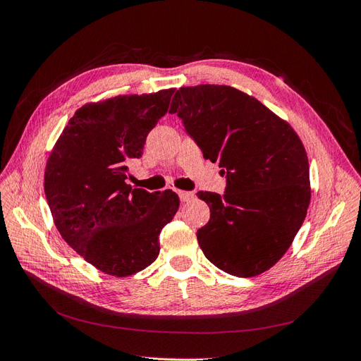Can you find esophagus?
Listing matches in <instances>:
<instances>
[{
    "label": "esophagus",
    "mask_w": 361,
    "mask_h": 361,
    "mask_svg": "<svg viewBox=\"0 0 361 361\" xmlns=\"http://www.w3.org/2000/svg\"><path fill=\"white\" fill-rule=\"evenodd\" d=\"M178 195H179V199L182 202H190L194 197L192 192H190V191H180V190L178 191Z\"/></svg>",
    "instance_id": "obj_1"
}]
</instances>
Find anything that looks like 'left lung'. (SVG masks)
Listing matches in <instances>:
<instances>
[{"mask_svg":"<svg viewBox=\"0 0 361 361\" xmlns=\"http://www.w3.org/2000/svg\"><path fill=\"white\" fill-rule=\"evenodd\" d=\"M170 113L227 178L223 195L197 194L211 209L197 231L204 256L236 277L268 271L290 247L310 203L302 141L286 120L231 85L180 87Z\"/></svg>","mask_w":361,"mask_h":361,"instance_id":"8db88e82","label":"left lung"}]
</instances>
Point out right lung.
<instances>
[{
  "mask_svg": "<svg viewBox=\"0 0 361 361\" xmlns=\"http://www.w3.org/2000/svg\"><path fill=\"white\" fill-rule=\"evenodd\" d=\"M174 89L120 94L75 111L45 169V195L57 231L105 274L128 277L159 255V233L179 209L176 192L126 183L128 164L167 113Z\"/></svg>",
  "mask_w": 361,
  "mask_h": 361,
  "instance_id": "add662e5",
  "label": "right lung"
}]
</instances>
